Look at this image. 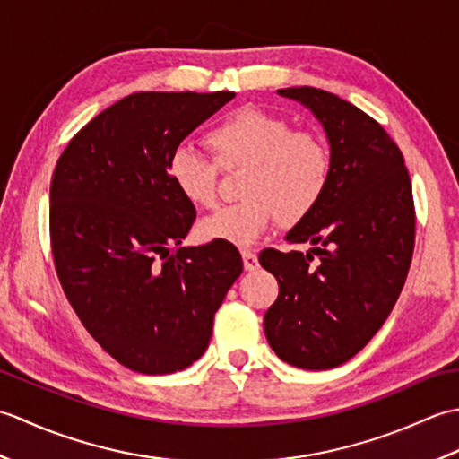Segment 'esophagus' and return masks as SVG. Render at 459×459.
<instances>
[{
    "mask_svg": "<svg viewBox=\"0 0 459 459\" xmlns=\"http://www.w3.org/2000/svg\"><path fill=\"white\" fill-rule=\"evenodd\" d=\"M242 262H245V270L248 272L258 268V256L252 250H242Z\"/></svg>",
    "mask_w": 459,
    "mask_h": 459,
    "instance_id": "34e87169",
    "label": "esophagus"
}]
</instances>
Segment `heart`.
<instances>
[{
  "mask_svg": "<svg viewBox=\"0 0 459 459\" xmlns=\"http://www.w3.org/2000/svg\"><path fill=\"white\" fill-rule=\"evenodd\" d=\"M207 155L179 145L168 163L169 181L193 207H212L219 193V168H245L242 199L212 212L199 224L204 240L237 247L256 242L276 221L281 227L307 219L324 199L331 179V152L314 130H291L281 116L238 108L207 132Z\"/></svg>",
  "mask_w": 459,
  "mask_h": 459,
  "instance_id": "1",
  "label": "heart"
}]
</instances>
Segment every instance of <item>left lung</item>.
Listing matches in <instances>:
<instances>
[{"instance_id":"obj_1","label":"left lung","mask_w":459,"mask_h":459,"mask_svg":"<svg viewBox=\"0 0 459 459\" xmlns=\"http://www.w3.org/2000/svg\"><path fill=\"white\" fill-rule=\"evenodd\" d=\"M278 92L324 124L331 179L316 211L286 237L314 248L260 255L280 286L264 333L286 363L333 368L373 339L403 291L416 235L411 175L394 140L357 106L314 86Z\"/></svg>"}]
</instances>
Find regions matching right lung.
Wrapping results in <instances>:
<instances>
[{"label":"right lung","instance_id":"obj_1","mask_svg":"<svg viewBox=\"0 0 459 459\" xmlns=\"http://www.w3.org/2000/svg\"><path fill=\"white\" fill-rule=\"evenodd\" d=\"M235 92H134L68 142L51 179L48 230L58 281L86 331L143 375L187 368L242 274L224 240L179 247L195 207L168 163Z\"/></svg>","mask_w":459,"mask_h":459}]
</instances>
